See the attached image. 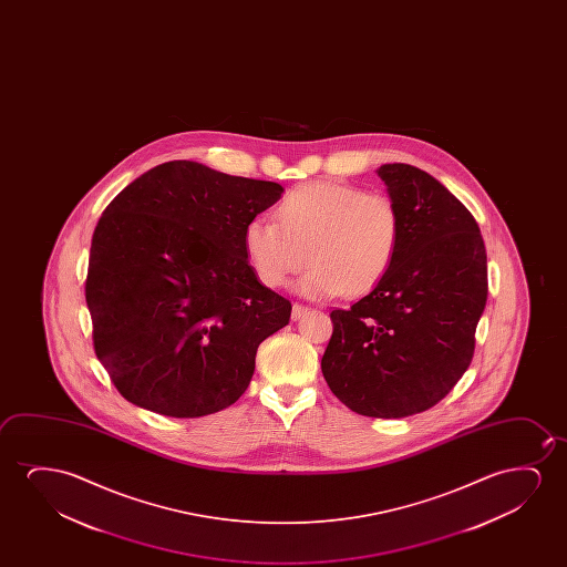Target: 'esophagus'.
<instances>
[{"label": "esophagus", "mask_w": 567, "mask_h": 567, "mask_svg": "<svg viewBox=\"0 0 567 567\" xmlns=\"http://www.w3.org/2000/svg\"><path fill=\"white\" fill-rule=\"evenodd\" d=\"M306 311H308L306 306H302V303H295V306H292V319L298 321V319L303 318V313H306Z\"/></svg>", "instance_id": "34e87169"}]
</instances>
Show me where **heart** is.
I'll return each instance as SVG.
<instances>
[{"label": "heart", "instance_id": "1", "mask_svg": "<svg viewBox=\"0 0 567 567\" xmlns=\"http://www.w3.org/2000/svg\"><path fill=\"white\" fill-rule=\"evenodd\" d=\"M275 217H254L244 228L249 265L264 287L279 288L310 259L298 282L310 298L370 292L395 264L403 238L395 199L350 184L296 187Z\"/></svg>", "mask_w": 567, "mask_h": 567}]
</instances>
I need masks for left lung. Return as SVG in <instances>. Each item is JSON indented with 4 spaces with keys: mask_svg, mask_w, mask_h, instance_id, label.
<instances>
[{
    "mask_svg": "<svg viewBox=\"0 0 567 567\" xmlns=\"http://www.w3.org/2000/svg\"><path fill=\"white\" fill-rule=\"evenodd\" d=\"M378 176L403 215L401 248L370 295L331 311L321 372L350 411L403 419L440 403L471 365L488 267L471 210L434 176L401 163Z\"/></svg>",
    "mask_w": 567,
    "mask_h": 567,
    "instance_id": "obj_1",
    "label": "left lung"
}]
</instances>
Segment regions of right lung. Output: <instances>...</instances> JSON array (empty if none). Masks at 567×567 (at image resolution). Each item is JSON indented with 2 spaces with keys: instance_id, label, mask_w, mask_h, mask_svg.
<instances>
[{
  "instance_id": "obj_1",
  "label": "right lung",
  "mask_w": 567,
  "mask_h": 567,
  "mask_svg": "<svg viewBox=\"0 0 567 567\" xmlns=\"http://www.w3.org/2000/svg\"><path fill=\"white\" fill-rule=\"evenodd\" d=\"M285 189L192 161L133 179L94 228L85 298L120 395L197 419L236 403L292 306L257 280L244 228Z\"/></svg>"
}]
</instances>
